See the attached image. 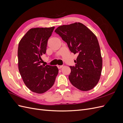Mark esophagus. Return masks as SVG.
Masks as SVG:
<instances>
[{
  "label": "esophagus",
  "mask_w": 123,
  "mask_h": 123,
  "mask_svg": "<svg viewBox=\"0 0 123 123\" xmlns=\"http://www.w3.org/2000/svg\"><path fill=\"white\" fill-rule=\"evenodd\" d=\"M57 67V68H58V69H61V68L62 67H63V66H62V65H61V66L58 65Z\"/></svg>",
  "instance_id": "obj_1"
}]
</instances>
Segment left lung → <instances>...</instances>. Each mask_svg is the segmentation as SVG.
<instances>
[{
	"instance_id": "1",
	"label": "left lung",
	"mask_w": 123,
	"mask_h": 123,
	"mask_svg": "<svg viewBox=\"0 0 123 123\" xmlns=\"http://www.w3.org/2000/svg\"><path fill=\"white\" fill-rule=\"evenodd\" d=\"M55 32L67 43L70 51L77 54L75 65L70 66L69 79L81 91H88L98 83L101 75L102 58L96 36L80 23L59 26Z\"/></svg>"
}]
</instances>
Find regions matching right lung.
Segmentation results:
<instances>
[{
    "mask_svg": "<svg viewBox=\"0 0 123 123\" xmlns=\"http://www.w3.org/2000/svg\"><path fill=\"white\" fill-rule=\"evenodd\" d=\"M55 27L33 28L18 44V69L25 85L37 93H43L54 85L58 73L56 66L41 65V56L46 54L48 40Z\"/></svg>",
    "mask_w": 123,
    "mask_h": 123,
    "instance_id": "right-lung-1",
    "label": "right lung"
}]
</instances>
